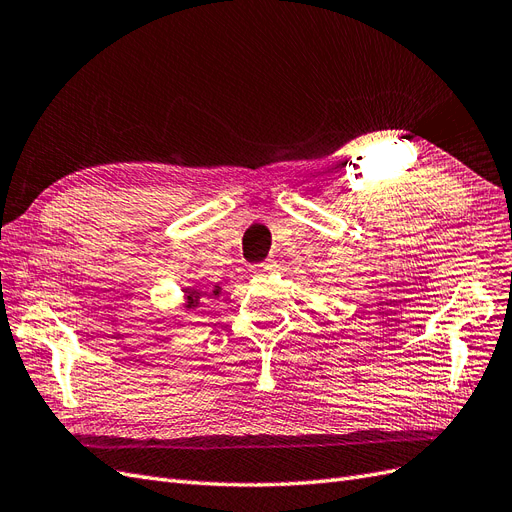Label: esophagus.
<instances>
[{"label": "esophagus", "instance_id": "1", "mask_svg": "<svg viewBox=\"0 0 512 512\" xmlns=\"http://www.w3.org/2000/svg\"><path fill=\"white\" fill-rule=\"evenodd\" d=\"M275 269V260L273 258H267L265 262H260V265L256 267L258 273H267V271H273Z\"/></svg>", "mask_w": 512, "mask_h": 512}]
</instances>
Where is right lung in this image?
<instances>
[{
    "mask_svg": "<svg viewBox=\"0 0 512 512\" xmlns=\"http://www.w3.org/2000/svg\"><path fill=\"white\" fill-rule=\"evenodd\" d=\"M185 293H187V308H196L202 293H198V290H189V288L185 290ZM213 295H219V288H215L213 293H209V297H213Z\"/></svg>",
    "mask_w": 512,
    "mask_h": 512,
    "instance_id": "right-lung-1",
    "label": "right lung"
}]
</instances>
